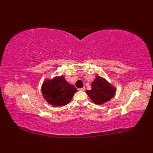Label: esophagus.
<instances>
[{
	"instance_id": "esophagus-1",
	"label": "esophagus",
	"mask_w": 153,
	"mask_h": 153,
	"mask_svg": "<svg viewBox=\"0 0 153 153\" xmlns=\"http://www.w3.org/2000/svg\"><path fill=\"white\" fill-rule=\"evenodd\" d=\"M85 87H82V88H80V89H79V91H85Z\"/></svg>"
}]
</instances>
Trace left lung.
Segmentation results:
<instances>
[{
    "instance_id": "left-lung-1",
    "label": "left lung",
    "mask_w": 153,
    "mask_h": 153,
    "mask_svg": "<svg viewBox=\"0 0 153 153\" xmlns=\"http://www.w3.org/2000/svg\"><path fill=\"white\" fill-rule=\"evenodd\" d=\"M86 93L93 102L102 105L112 98L116 89L105 79L97 76L91 83V89L86 91Z\"/></svg>"
}]
</instances>
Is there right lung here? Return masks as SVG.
Instances as JSON below:
<instances>
[{"instance_id":"1","label":"right lung","mask_w":153,"mask_h":153,"mask_svg":"<svg viewBox=\"0 0 153 153\" xmlns=\"http://www.w3.org/2000/svg\"><path fill=\"white\" fill-rule=\"evenodd\" d=\"M42 94L47 101L54 106H63L70 102L77 89L68 83L64 77L46 80L42 85Z\"/></svg>"}]
</instances>
